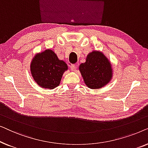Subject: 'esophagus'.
Masks as SVG:
<instances>
[{
  "instance_id": "1",
  "label": "esophagus",
  "mask_w": 148,
  "mask_h": 148,
  "mask_svg": "<svg viewBox=\"0 0 148 148\" xmlns=\"http://www.w3.org/2000/svg\"><path fill=\"white\" fill-rule=\"evenodd\" d=\"M69 66H70V68H71V70L73 71L75 70L76 66H75V65L74 64H71L70 65H69Z\"/></svg>"
}]
</instances>
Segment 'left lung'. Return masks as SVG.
Masks as SVG:
<instances>
[{"label": "left lung", "mask_w": 148, "mask_h": 148, "mask_svg": "<svg viewBox=\"0 0 148 148\" xmlns=\"http://www.w3.org/2000/svg\"><path fill=\"white\" fill-rule=\"evenodd\" d=\"M85 84L90 89H100L112 78L111 63L100 51H92L88 54L86 61L79 67Z\"/></svg>", "instance_id": "left-lung-1"}]
</instances>
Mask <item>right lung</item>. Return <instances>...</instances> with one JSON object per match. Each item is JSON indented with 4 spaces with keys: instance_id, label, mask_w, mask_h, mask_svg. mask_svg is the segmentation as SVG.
Here are the masks:
<instances>
[{
    "instance_id": "right-lung-1",
    "label": "right lung",
    "mask_w": 148,
    "mask_h": 148,
    "mask_svg": "<svg viewBox=\"0 0 148 148\" xmlns=\"http://www.w3.org/2000/svg\"><path fill=\"white\" fill-rule=\"evenodd\" d=\"M67 69V64L50 49L36 54L30 64L32 75L36 84L50 90L59 86L62 75Z\"/></svg>"
}]
</instances>
